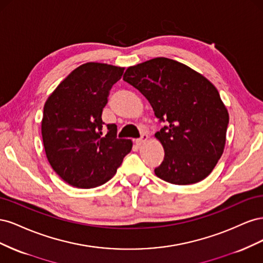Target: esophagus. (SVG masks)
<instances>
[{
  "instance_id": "esophagus-1",
  "label": "esophagus",
  "mask_w": 263,
  "mask_h": 263,
  "mask_svg": "<svg viewBox=\"0 0 263 263\" xmlns=\"http://www.w3.org/2000/svg\"><path fill=\"white\" fill-rule=\"evenodd\" d=\"M148 135L147 134H142L141 135V137L140 138H138V139H136V144L137 145H142V144H145V142L148 140Z\"/></svg>"
}]
</instances>
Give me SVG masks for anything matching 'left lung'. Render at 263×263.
<instances>
[{
    "mask_svg": "<svg viewBox=\"0 0 263 263\" xmlns=\"http://www.w3.org/2000/svg\"><path fill=\"white\" fill-rule=\"evenodd\" d=\"M123 80L149 101L159 122L164 149L155 169L161 180L187 185L205 179L224 151L227 108L208 79L176 60L159 57L129 67Z\"/></svg>",
    "mask_w": 263,
    "mask_h": 263,
    "instance_id": "obj_1",
    "label": "left lung"
}]
</instances>
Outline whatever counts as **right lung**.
<instances>
[{"label":"right lung","mask_w":263,"mask_h":263,"mask_svg":"<svg viewBox=\"0 0 263 263\" xmlns=\"http://www.w3.org/2000/svg\"><path fill=\"white\" fill-rule=\"evenodd\" d=\"M124 68L87 62L50 94L44 106L42 135L46 156L68 184L92 189L114 177L133 142L117 138L115 124L103 136L102 112Z\"/></svg>","instance_id":"1"}]
</instances>
